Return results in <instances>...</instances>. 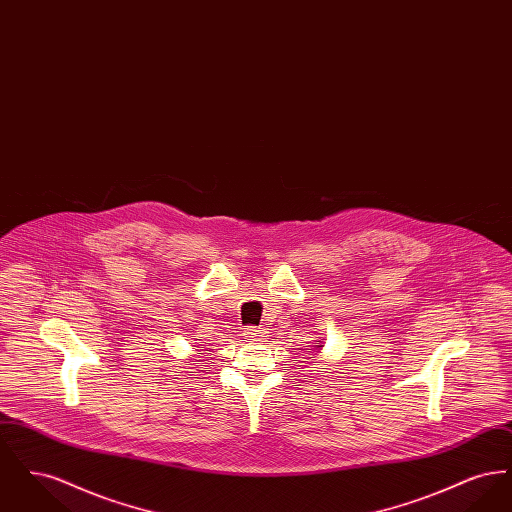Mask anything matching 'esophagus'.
<instances>
[{
	"instance_id": "1",
	"label": "esophagus",
	"mask_w": 512,
	"mask_h": 512,
	"mask_svg": "<svg viewBox=\"0 0 512 512\" xmlns=\"http://www.w3.org/2000/svg\"><path fill=\"white\" fill-rule=\"evenodd\" d=\"M261 336H263V332H261L259 328H255V326H249V328H245L244 330L245 340L259 341L261 340Z\"/></svg>"
}]
</instances>
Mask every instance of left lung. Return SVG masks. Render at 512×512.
<instances>
[{"label": "left lung", "mask_w": 512, "mask_h": 512, "mask_svg": "<svg viewBox=\"0 0 512 512\" xmlns=\"http://www.w3.org/2000/svg\"><path fill=\"white\" fill-rule=\"evenodd\" d=\"M317 347H322V345H317Z\"/></svg>", "instance_id": "obj_1"}]
</instances>
